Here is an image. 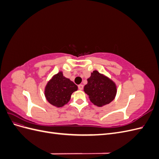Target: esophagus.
I'll return each instance as SVG.
<instances>
[{
	"label": "esophagus",
	"instance_id": "34e87169",
	"mask_svg": "<svg viewBox=\"0 0 159 159\" xmlns=\"http://www.w3.org/2000/svg\"><path fill=\"white\" fill-rule=\"evenodd\" d=\"M83 88H84V85H83L82 84H80V85H78V89H79L80 90H82Z\"/></svg>",
	"mask_w": 159,
	"mask_h": 159
}]
</instances>
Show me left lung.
<instances>
[{
    "mask_svg": "<svg viewBox=\"0 0 159 159\" xmlns=\"http://www.w3.org/2000/svg\"><path fill=\"white\" fill-rule=\"evenodd\" d=\"M85 93L89 96L91 103L96 106L102 107L115 99L117 93V86L107 76L93 71L84 86Z\"/></svg>",
    "mask_w": 159,
    "mask_h": 159,
    "instance_id": "left-lung-1",
    "label": "left lung"
}]
</instances>
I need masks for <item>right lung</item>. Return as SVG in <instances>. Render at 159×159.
Wrapping results in <instances>:
<instances>
[{
	"label": "right lung",
	"instance_id": "add662e5",
	"mask_svg": "<svg viewBox=\"0 0 159 159\" xmlns=\"http://www.w3.org/2000/svg\"><path fill=\"white\" fill-rule=\"evenodd\" d=\"M77 90L78 86L64 77L62 71H60L47 83L44 94L50 104L57 107H61L68 103L71 94Z\"/></svg>",
	"mask_w": 159,
	"mask_h": 159
}]
</instances>
